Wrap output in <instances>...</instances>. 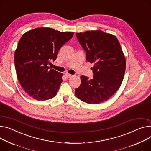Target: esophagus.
Wrapping results in <instances>:
<instances>
[{"mask_svg": "<svg viewBox=\"0 0 151 151\" xmlns=\"http://www.w3.org/2000/svg\"><path fill=\"white\" fill-rule=\"evenodd\" d=\"M65 76H66V77L68 78H71V77L73 76L71 74H68V73H66V74H65Z\"/></svg>", "mask_w": 151, "mask_h": 151, "instance_id": "1", "label": "esophagus"}]
</instances>
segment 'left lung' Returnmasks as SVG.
I'll use <instances>...</instances> for the list:
<instances>
[{"mask_svg": "<svg viewBox=\"0 0 151 151\" xmlns=\"http://www.w3.org/2000/svg\"><path fill=\"white\" fill-rule=\"evenodd\" d=\"M80 45L86 52V60L93 78L81 76V84L75 89L76 96L89 104L106 101L117 91L123 80L126 60L120 44L115 36L102 31L76 33Z\"/></svg>", "mask_w": 151, "mask_h": 151, "instance_id": "8db88e82", "label": "left lung"}]
</instances>
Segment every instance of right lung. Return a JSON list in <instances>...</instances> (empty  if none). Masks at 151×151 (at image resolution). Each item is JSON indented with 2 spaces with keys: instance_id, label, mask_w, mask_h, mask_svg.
Returning <instances> with one entry per match:
<instances>
[{
  "instance_id": "obj_1",
  "label": "right lung",
  "mask_w": 151,
  "mask_h": 151,
  "mask_svg": "<svg viewBox=\"0 0 151 151\" xmlns=\"http://www.w3.org/2000/svg\"><path fill=\"white\" fill-rule=\"evenodd\" d=\"M74 35L49 28H38L22 36L14 54L17 78L27 94L37 100L54 97L62 82V74L48 65L57 59L62 46Z\"/></svg>"
}]
</instances>
